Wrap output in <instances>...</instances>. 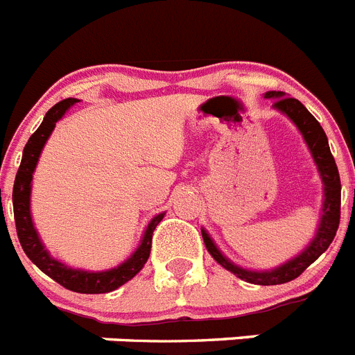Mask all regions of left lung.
<instances>
[{
    "instance_id": "obj_1",
    "label": "left lung",
    "mask_w": 355,
    "mask_h": 355,
    "mask_svg": "<svg viewBox=\"0 0 355 355\" xmlns=\"http://www.w3.org/2000/svg\"><path fill=\"white\" fill-rule=\"evenodd\" d=\"M265 97L274 101V108L283 112L286 117L293 121V124L299 128L302 133L304 140H306L307 147L311 150V156L315 159L316 167H318L320 175H322V183H324V208H322V218H320L318 231H316L315 238L297 258L290 259L284 265L277 266L274 270H265V272H256V270H247L241 266L234 265L233 261H229L220 250L216 249L209 234L206 233L205 229L200 231L202 233V240L218 265H222L225 270L233 272L236 277L243 279L247 283L252 284H261V286H272V284H283L290 283L293 279L299 277L307 266L315 263L316 259L329 249L332 243L334 236H336L338 225H340V206H341V181H340V172H338L336 162L332 158L331 149H329L327 135L322 130L320 122L307 112L306 106L295 99V97L284 96V92H275L270 90L266 92Z\"/></svg>"
}]
</instances>
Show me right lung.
Wrapping results in <instances>:
<instances>
[{
	"label": "right lung",
	"instance_id": "1",
	"mask_svg": "<svg viewBox=\"0 0 355 355\" xmlns=\"http://www.w3.org/2000/svg\"><path fill=\"white\" fill-rule=\"evenodd\" d=\"M78 99L69 97L64 101L56 103L51 110H49L46 117H44L42 124L37 128V131L30 137L28 144L24 146L23 159L19 165V171L15 174L14 181V192H12V202H14V218H15V229H17V238L21 241V247L26 252L28 258L31 259L33 265H37L40 270L46 275L62 284L64 288L76 293H108V291L117 290L119 286L126 284L130 279L139 274L146 265L147 258L150 254V241H153V231L156 225L162 222L165 213L156 215L149 225L146 227L142 241H140L139 249L131 254V258L121 263L115 268H110L105 272H87L78 270V268H69L67 265L60 263L58 259L51 258L49 252L44 249L42 241H40L37 229L33 227L30 213V193H31V180H33V172H35L37 162L42 153L44 144L48 142L49 135L55 130L56 122L60 121L65 115L69 108Z\"/></svg>",
	"mask_w": 355,
	"mask_h": 355
}]
</instances>
